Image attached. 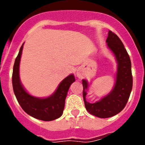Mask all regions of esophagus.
Masks as SVG:
<instances>
[{"label":"esophagus","instance_id":"1","mask_svg":"<svg viewBox=\"0 0 145 145\" xmlns=\"http://www.w3.org/2000/svg\"><path fill=\"white\" fill-rule=\"evenodd\" d=\"M77 76H78V78H81L82 77L81 72H77Z\"/></svg>","mask_w":145,"mask_h":145}]
</instances>
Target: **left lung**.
Instances as JSON below:
<instances>
[{
  "label": "left lung",
  "mask_w": 145,
  "mask_h": 145,
  "mask_svg": "<svg viewBox=\"0 0 145 145\" xmlns=\"http://www.w3.org/2000/svg\"><path fill=\"white\" fill-rule=\"evenodd\" d=\"M106 42L118 61L117 79L113 90L100 101L93 104L89 103L86 99L88 83L85 80H82L84 86L83 97L86 109L90 114L101 118L116 116L123 110L129 100L133 86L131 59L122 41L117 35L110 30Z\"/></svg>",
  "instance_id": "1"
}]
</instances>
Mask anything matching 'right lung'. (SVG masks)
Wrapping results in <instances>:
<instances>
[{
  "instance_id": "obj_1",
  "label": "right lung",
  "mask_w": 145,
  "mask_h": 145,
  "mask_svg": "<svg viewBox=\"0 0 145 145\" xmlns=\"http://www.w3.org/2000/svg\"><path fill=\"white\" fill-rule=\"evenodd\" d=\"M22 48L23 44L15 59L12 73L13 89L18 102L23 110L35 118L44 121L59 118L63 113L67 93L70 85L75 81V77L73 75L67 77L60 83L56 92L48 98L32 97L23 88L20 80L19 68Z\"/></svg>"
}]
</instances>
